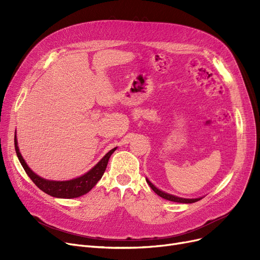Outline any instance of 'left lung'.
I'll return each mask as SVG.
<instances>
[{"mask_svg":"<svg viewBox=\"0 0 260 260\" xmlns=\"http://www.w3.org/2000/svg\"><path fill=\"white\" fill-rule=\"evenodd\" d=\"M146 182L148 183V185L152 187V189L154 190V192L159 195L160 197L165 198L167 200H170V201H174V202H179V203H193V202H196V201H199L200 199H202L203 197H199V198H182V197H178V196H175V195H172V194H169V193H166L163 192V190L159 189L158 187H156L151 181L148 180V178H146Z\"/></svg>","mask_w":260,"mask_h":260,"instance_id":"obj_1","label":"left lung"}]
</instances>
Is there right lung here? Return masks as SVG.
Instances as JSON below:
<instances>
[{
    "mask_svg": "<svg viewBox=\"0 0 260 260\" xmlns=\"http://www.w3.org/2000/svg\"><path fill=\"white\" fill-rule=\"evenodd\" d=\"M15 147L16 153L20 160V163L22 165L23 169L25 170L26 174L28 175L29 178L34 181V183L40 188L42 189L44 193L56 197V198H77L80 196H83L86 193L98 183V181L102 178V176L106 170L107 163L109 160V157L116 151L117 147L111 149L92 169H90L87 173L84 175L79 176L77 178H74L72 180H64V181H57V180H48L44 179L42 177L37 175L35 172L31 171V169L27 166L26 161L22 157L19 145H18V139L17 134H15Z\"/></svg>",
    "mask_w": 260,
    "mask_h": 260,
    "instance_id": "obj_1",
    "label": "right lung"
}]
</instances>
